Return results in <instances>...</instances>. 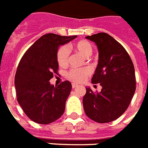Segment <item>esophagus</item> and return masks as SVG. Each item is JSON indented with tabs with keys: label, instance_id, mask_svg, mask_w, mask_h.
<instances>
[{
	"label": "esophagus",
	"instance_id": "34e87169",
	"mask_svg": "<svg viewBox=\"0 0 148 148\" xmlns=\"http://www.w3.org/2000/svg\"><path fill=\"white\" fill-rule=\"evenodd\" d=\"M77 86H78V85H77V84H75V83H73V85H72V87H73V88H76Z\"/></svg>",
	"mask_w": 148,
	"mask_h": 148
}]
</instances>
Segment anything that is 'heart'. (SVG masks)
I'll use <instances>...</instances> for the list:
<instances>
[{
    "label": "heart",
    "mask_w": 148,
    "mask_h": 148,
    "mask_svg": "<svg viewBox=\"0 0 148 148\" xmlns=\"http://www.w3.org/2000/svg\"><path fill=\"white\" fill-rule=\"evenodd\" d=\"M73 49L85 57H88L92 54L93 48L90 42L87 40H80L75 42L73 47ZM69 53L66 47L62 46L60 47L56 53V60L60 66H66L69 63ZM91 73L89 68L84 69H72L66 74V77L69 79L75 82H81L83 81Z\"/></svg>",
    "instance_id": "obj_1"
}]
</instances>
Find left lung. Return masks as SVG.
<instances>
[{"label":"left lung","instance_id":"8db88e82","mask_svg":"<svg viewBox=\"0 0 148 148\" xmlns=\"http://www.w3.org/2000/svg\"><path fill=\"white\" fill-rule=\"evenodd\" d=\"M86 38L95 42L99 49V63L92 78L100 83V92L86 88L83 107L86 115L99 123L119 119L127 110L136 89L134 64L127 52L116 40L106 33Z\"/></svg>","mask_w":148,"mask_h":148}]
</instances>
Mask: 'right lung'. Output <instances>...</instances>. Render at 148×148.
I'll return each instance as SVG.
<instances>
[{"instance_id":"right-lung-1","label":"right lung","mask_w":148,"mask_h":148,"mask_svg":"<svg viewBox=\"0 0 148 148\" xmlns=\"http://www.w3.org/2000/svg\"><path fill=\"white\" fill-rule=\"evenodd\" d=\"M75 37L45 34L27 49L19 62L14 79L16 99L26 115L34 122L50 124L64 113L72 85L64 81L54 86L49 80L59 75V47Z\"/></svg>"}]
</instances>
